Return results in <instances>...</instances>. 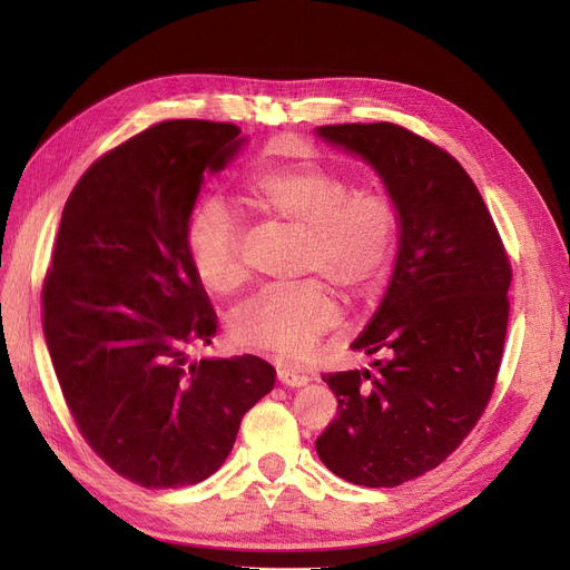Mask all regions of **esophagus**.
<instances>
[{"label":"esophagus","instance_id":"esophagus-1","mask_svg":"<svg viewBox=\"0 0 570 570\" xmlns=\"http://www.w3.org/2000/svg\"><path fill=\"white\" fill-rule=\"evenodd\" d=\"M278 381H281L283 385H287V387H302V385H306V383H308V377H306V375H299V373H292V371L281 368V371H278Z\"/></svg>","mask_w":570,"mask_h":570}]
</instances>
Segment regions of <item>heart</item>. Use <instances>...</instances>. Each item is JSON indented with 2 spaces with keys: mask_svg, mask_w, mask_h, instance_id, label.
Listing matches in <instances>:
<instances>
[{
  "mask_svg": "<svg viewBox=\"0 0 570 570\" xmlns=\"http://www.w3.org/2000/svg\"><path fill=\"white\" fill-rule=\"evenodd\" d=\"M239 202L256 218L299 235V273L318 275L342 297L364 302L385 285L400 239V212L381 189H352L333 168L295 164L249 178ZM187 256L197 283L212 295L233 297L249 281L243 233L218 202L202 204L189 218ZM323 283L304 281L252 299L230 318V340L278 364H304L337 321Z\"/></svg>",
  "mask_w": 570,
  "mask_h": 570,
  "instance_id": "heart-1",
  "label": "heart"
}]
</instances>
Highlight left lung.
I'll return each mask as SVG.
<instances>
[{
	"mask_svg": "<svg viewBox=\"0 0 570 570\" xmlns=\"http://www.w3.org/2000/svg\"><path fill=\"white\" fill-rule=\"evenodd\" d=\"M364 159L400 212L385 297L352 350L373 371L325 373L337 419L316 440L335 475L396 488L450 456L485 411L509 323L511 266L461 164L394 124L316 128Z\"/></svg>",
	"mask_w": 570,
	"mask_h": 570,
	"instance_id": "obj_1",
	"label": "left lung"
}]
</instances>
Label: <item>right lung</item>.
I'll return each instance as SVG.
<instances>
[{"label": "right lung", "mask_w": 570, "mask_h": 570, "mask_svg": "<svg viewBox=\"0 0 570 570\" xmlns=\"http://www.w3.org/2000/svg\"><path fill=\"white\" fill-rule=\"evenodd\" d=\"M247 137L164 120L97 159L68 197L42 287L47 350L76 425L142 488L195 485L230 454L275 368L245 354L189 358L216 312L187 256L204 183Z\"/></svg>", "instance_id": "obj_1"}]
</instances>
